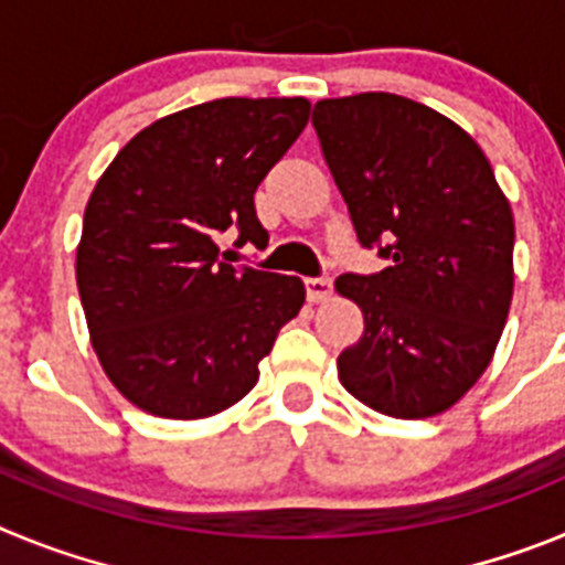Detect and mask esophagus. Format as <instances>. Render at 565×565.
<instances>
[{"mask_svg":"<svg viewBox=\"0 0 565 565\" xmlns=\"http://www.w3.org/2000/svg\"><path fill=\"white\" fill-rule=\"evenodd\" d=\"M306 291H308V299H311V302H326L333 291V279L328 277V274H322V277H308Z\"/></svg>","mask_w":565,"mask_h":565,"instance_id":"1","label":"esophagus"}]
</instances>
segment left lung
Instances as JSON below:
<instances>
[{"mask_svg": "<svg viewBox=\"0 0 565 565\" xmlns=\"http://www.w3.org/2000/svg\"><path fill=\"white\" fill-rule=\"evenodd\" d=\"M311 121L359 243L391 259L337 279L364 317L337 359L339 382L384 416L444 413L481 379L507 326L509 201L481 147L411 98H326Z\"/></svg>", "mask_w": 565, "mask_h": 565, "instance_id": "8db88e82", "label": "left lung"}]
</instances>
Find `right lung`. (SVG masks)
<instances>
[{
    "mask_svg": "<svg viewBox=\"0 0 565 565\" xmlns=\"http://www.w3.org/2000/svg\"><path fill=\"white\" fill-rule=\"evenodd\" d=\"M306 98H217L149 124L84 209L76 252L109 382L161 418H206L252 391L306 302L299 277L228 266L217 237L266 248L254 192L306 129Z\"/></svg>",
    "mask_w": 565,
    "mask_h": 565,
    "instance_id": "right-lung-1",
    "label": "right lung"
}]
</instances>
